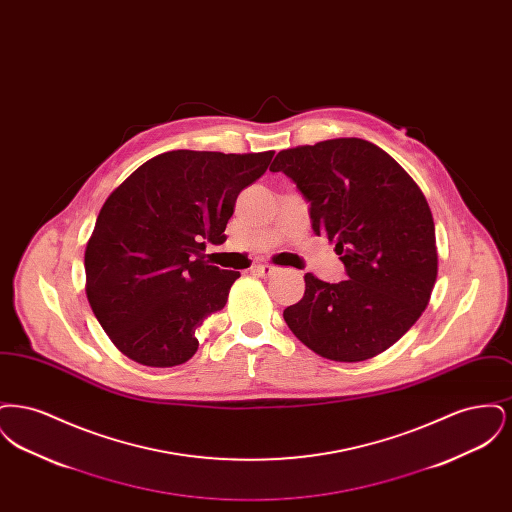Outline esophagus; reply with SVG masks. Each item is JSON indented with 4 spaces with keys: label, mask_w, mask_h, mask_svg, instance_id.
Wrapping results in <instances>:
<instances>
[{
    "label": "esophagus",
    "mask_w": 512,
    "mask_h": 512,
    "mask_svg": "<svg viewBox=\"0 0 512 512\" xmlns=\"http://www.w3.org/2000/svg\"><path fill=\"white\" fill-rule=\"evenodd\" d=\"M253 272L259 274V276H263V278H268V276L276 274L278 268L272 267V265H257V267L253 268Z\"/></svg>",
    "instance_id": "esophagus-1"
}]
</instances>
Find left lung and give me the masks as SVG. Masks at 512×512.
Listing matches in <instances>:
<instances>
[{
  "mask_svg": "<svg viewBox=\"0 0 512 512\" xmlns=\"http://www.w3.org/2000/svg\"><path fill=\"white\" fill-rule=\"evenodd\" d=\"M309 203L317 236L336 244L349 280L305 274V295L284 311L320 357L366 361L399 340L426 309L438 276L428 201L401 165L361 138L282 149L270 165Z\"/></svg>",
  "mask_w": 512,
  "mask_h": 512,
  "instance_id": "left-lung-1",
  "label": "left lung"
}]
</instances>
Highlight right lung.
<instances>
[{"instance_id":"obj_1","label":"right lung","mask_w":512,"mask_h":512,"mask_svg":"<svg viewBox=\"0 0 512 512\" xmlns=\"http://www.w3.org/2000/svg\"><path fill=\"white\" fill-rule=\"evenodd\" d=\"M274 151L176 149L149 159L107 197L86 245V295L117 349L167 368L194 357L195 330L226 305L240 272L205 261L226 242L240 192Z\"/></svg>"}]
</instances>
